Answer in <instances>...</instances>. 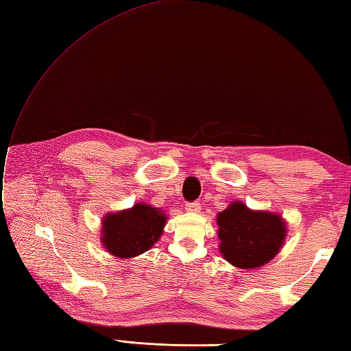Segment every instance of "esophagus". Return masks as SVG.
<instances>
[{"instance_id": "34e87169", "label": "esophagus", "mask_w": 351, "mask_h": 351, "mask_svg": "<svg viewBox=\"0 0 351 351\" xmlns=\"http://www.w3.org/2000/svg\"><path fill=\"white\" fill-rule=\"evenodd\" d=\"M199 210H201V206L198 204V202H188V204H186V212L198 213Z\"/></svg>"}]
</instances>
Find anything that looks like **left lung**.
<instances>
[{
	"label": "left lung",
	"instance_id": "1",
	"mask_svg": "<svg viewBox=\"0 0 351 351\" xmlns=\"http://www.w3.org/2000/svg\"><path fill=\"white\" fill-rule=\"evenodd\" d=\"M219 252L241 270L258 269L281 251L287 237V222L276 212L252 210L245 202L231 204L216 216Z\"/></svg>",
	"mask_w": 351,
	"mask_h": 351
}]
</instances>
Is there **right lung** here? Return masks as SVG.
<instances>
[{"label":"right lung","instance_id":"1","mask_svg":"<svg viewBox=\"0 0 351 351\" xmlns=\"http://www.w3.org/2000/svg\"><path fill=\"white\" fill-rule=\"evenodd\" d=\"M167 219L160 208L136 202L134 207L104 216L100 241L106 252L117 258H134L159 241Z\"/></svg>","mask_w":351,"mask_h":351}]
</instances>
